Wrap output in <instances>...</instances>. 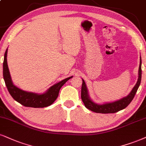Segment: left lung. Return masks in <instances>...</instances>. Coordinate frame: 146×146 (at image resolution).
Wrapping results in <instances>:
<instances>
[{
	"label": "left lung",
	"instance_id": "8db88e82",
	"mask_svg": "<svg viewBox=\"0 0 146 146\" xmlns=\"http://www.w3.org/2000/svg\"><path fill=\"white\" fill-rule=\"evenodd\" d=\"M138 79L137 82L135 85V87L131 90L130 93L127 96L124 97L120 100L114 101L109 103H105L103 104H98L95 103L91 100L89 95L87 85L85 82L82 80V88H81V99L85 107L90 110L94 111L96 113H102V114H108V113H115L117 111L122 110L125 109L127 106L131 103V101L133 100L135 95L136 94L137 91L139 88L141 80V59L140 56V64L139 67V71H138Z\"/></svg>",
	"mask_w": 146,
	"mask_h": 146
}]
</instances>
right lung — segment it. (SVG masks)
I'll return each mask as SVG.
<instances>
[{
    "label": "right lung",
    "mask_w": 146,
    "mask_h": 146,
    "mask_svg": "<svg viewBox=\"0 0 146 146\" xmlns=\"http://www.w3.org/2000/svg\"><path fill=\"white\" fill-rule=\"evenodd\" d=\"M7 49L5 53L4 62H3V78L7 89L13 98L18 103L26 107L31 108H44L51 105L56 100L59 95L61 87L72 76L64 79L62 81L53 84L44 93L28 92L19 89L13 83L11 77L9 70L7 65Z\"/></svg>",
    "instance_id": "add662e5"
}]
</instances>
